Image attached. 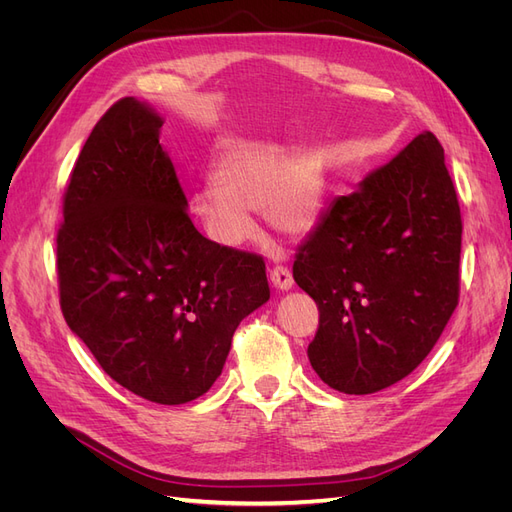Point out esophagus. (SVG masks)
Segmentation results:
<instances>
[{
    "label": "esophagus",
    "instance_id": "34e87169",
    "mask_svg": "<svg viewBox=\"0 0 512 512\" xmlns=\"http://www.w3.org/2000/svg\"><path fill=\"white\" fill-rule=\"evenodd\" d=\"M269 277H271L273 286L280 288V290H290L292 284H294V282H292V273H290L288 267H284V265L273 267L271 273H269Z\"/></svg>",
    "mask_w": 512,
    "mask_h": 512
}]
</instances>
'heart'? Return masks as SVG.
Listing matches in <instances>:
<instances>
[{
  "label": "heart",
  "mask_w": 512,
  "mask_h": 512,
  "mask_svg": "<svg viewBox=\"0 0 512 512\" xmlns=\"http://www.w3.org/2000/svg\"><path fill=\"white\" fill-rule=\"evenodd\" d=\"M211 183L213 190L194 196L192 211L207 237L228 250L256 237L250 211L262 209L284 235H303L320 220L324 181L318 166L275 145L247 143L224 151Z\"/></svg>",
  "instance_id": "1"
}]
</instances>
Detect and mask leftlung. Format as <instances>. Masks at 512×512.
Segmentation results:
<instances>
[{"instance_id":"8db88e82","label":"left lung","mask_w":512,"mask_h":512,"mask_svg":"<svg viewBox=\"0 0 512 512\" xmlns=\"http://www.w3.org/2000/svg\"><path fill=\"white\" fill-rule=\"evenodd\" d=\"M461 211L431 132L337 196L299 245L294 282L318 305L307 348L324 384L369 395L406 378L459 303Z\"/></svg>"}]
</instances>
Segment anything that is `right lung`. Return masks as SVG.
<instances>
[{"mask_svg": "<svg viewBox=\"0 0 512 512\" xmlns=\"http://www.w3.org/2000/svg\"><path fill=\"white\" fill-rule=\"evenodd\" d=\"M162 117L121 98L91 130L57 232L61 312L123 389L179 406L222 374L239 322L269 301L265 260L200 235Z\"/></svg>", "mask_w": 512, "mask_h": 512, "instance_id": "right-lung-1", "label": "right lung"}]
</instances>
